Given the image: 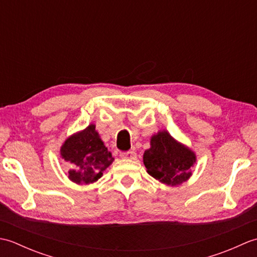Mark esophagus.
Here are the masks:
<instances>
[{"label": "esophagus", "instance_id": "34e87169", "mask_svg": "<svg viewBox=\"0 0 257 257\" xmlns=\"http://www.w3.org/2000/svg\"><path fill=\"white\" fill-rule=\"evenodd\" d=\"M120 157L123 158V159H130V160H134L136 159V157H137V154H136L135 151H127V152H122Z\"/></svg>", "mask_w": 257, "mask_h": 257}]
</instances>
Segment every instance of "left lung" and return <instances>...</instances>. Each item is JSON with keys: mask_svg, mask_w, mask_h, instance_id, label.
Returning <instances> with one entry per match:
<instances>
[{"mask_svg": "<svg viewBox=\"0 0 257 257\" xmlns=\"http://www.w3.org/2000/svg\"><path fill=\"white\" fill-rule=\"evenodd\" d=\"M150 146L144 154V163L151 177L171 187L182 184L191 177L196 156L188 147L178 143L166 130L152 136Z\"/></svg>", "mask_w": 257, "mask_h": 257, "instance_id": "8db88e82", "label": "left lung"}]
</instances>
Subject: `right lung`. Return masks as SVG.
Segmentation results:
<instances>
[{
  "label": "right lung",
  "mask_w": 257,
  "mask_h": 257,
  "mask_svg": "<svg viewBox=\"0 0 257 257\" xmlns=\"http://www.w3.org/2000/svg\"><path fill=\"white\" fill-rule=\"evenodd\" d=\"M61 156L73 165L72 170L68 171V178L77 184L96 182L113 161L111 152L103 145L96 132V125L92 123L65 140Z\"/></svg>",
  "instance_id": "add662e5"
}]
</instances>
